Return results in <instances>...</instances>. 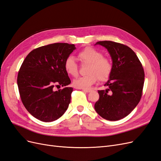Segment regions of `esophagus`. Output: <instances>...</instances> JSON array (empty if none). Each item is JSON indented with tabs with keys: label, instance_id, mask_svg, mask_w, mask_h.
Instances as JSON below:
<instances>
[{
	"label": "esophagus",
	"instance_id": "1",
	"mask_svg": "<svg viewBox=\"0 0 161 161\" xmlns=\"http://www.w3.org/2000/svg\"><path fill=\"white\" fill-rule=\"evenodd\" d=\"M82 91H84L85 92H91V89H82Z\"/></svg>",
	"mask_w": 161,
	"mask_h": 161
}]
</instances>
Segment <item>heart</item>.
I'll use <instances>...</instances> for the list:
<instances>
[{
  "mask_svg": "<svg viewBox=\"0 0 161 161\" xmlns=\"http://www.w3.org/2000/svg\"><path fill=\"white\" fill-rule=\"evenodd\" d=\"M78 57L82 63H89L85 76H79L73 80V85L77 89H87L98 80H108L113 70L111 62L103 53L93 47H87L78 53ZM64 69L70 76L78 75V64L75 58L69 56L64 62Z\"/></svg>",
  "mask_w": 161,
  "mask_h": 161,
  "instance_id": "heart-1",
  "label": "heart"
}]
</instances>
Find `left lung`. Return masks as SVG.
<instances>
[{"label": "left lung", "instance_id": "left-lung-1", "mask_svg": "<svg viewBox=\"0 0 161 161\" xmlns=\"http://www.w3.org/2000/svg\"><path fill=\"white\" fill-rule=\"evenodd\" d=\"M98 44L109 53L113 70L104 85L108 89L98 91L99 99L95 109L107 120H119L130 114L140 101L144 69L138 56L128 46L111 41L98 42L95 45Z\"/></svg>", "mask_w": 161, "mask_h": 161}]
</instances>
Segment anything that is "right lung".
I'll list each match as a JSON object with an SVG mask.
<instances>
[{"instance_id": "obj_1", "label": "right lung", "mask_w": 161, "mask_h": 161, "mask_svg": "<svg viewBox=\"0 0 161 161\" xmlns=\"http://www.w3.org/2000/svg\"><path fill=\"white\" fill-rule=\"evenodd\" d=\"M76 49L74 44L55 43L32 50L24 60L17 76L23 105L37 119L50 122L60 118L70 103V79L64 62ZM55 86L62 90L55 91Z\"/></svg>"}]
</instances>
